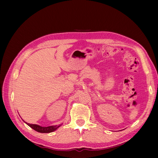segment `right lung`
Instances as JSON below:
<instances>
[{
	"label": "right lung",
	"mask_w": 158,
	"mask_h": 158,
	"mask_svg": "<svg viewBox=\"0 0 158 158\" xmlns=\"http://www.w3.org/2000/svg\"><path fill=\"white\" fill-rule=\"evenodd\" d=\"M26 123L28 126L32 128L33 129L36 131L37 132H39V133H52V132L54 131L55 130H56L58 127H60V125H55V126H50V127H41L40 125H38V124H29L27 123Z\"/></svg>",
	"instance_id": "obj_1"
}]
</instances>
